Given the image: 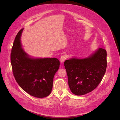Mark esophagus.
Instances as JSON below:
<instances>
[{"label": "esophagus", "mask_w": 120, "mask_h": 120, "mask_svg": "<svg viewBox=\"0 0 120 120\" xmlns=\"http://www.w3.org/2000/svg\"><path fill=\"white\" fill-rule=\"evenodd\" d=\"M67 57L66 55H62L60 58V62L61 63H63L65 61V60L67 59Z\"/></svg>", "instance_id": "1"}]
</instances>
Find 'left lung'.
Segmentation results:
<instances>
[{"label":"left lung","mask_w":120,"mask_h":120,"mask_svg":"<svg viewBox=\"0 0 120 120\" xmlns=\"http://www.w3.org/2000/svg\"><path fill=\"white\" fill-rule=\"evenodd\" d=\"M68 86L76 95H82L92 91L101 82L106 67V51L99 48L89 57L72 58L64 62Z\"/></svg>","instance_id":"obj_1"}]
</instances>
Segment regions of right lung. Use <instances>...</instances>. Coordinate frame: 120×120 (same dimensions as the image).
Instances as JSON below:
<instances>
[{
	"instance_id": "obj_1",
	"label": "right lung",
	"mask_w": 120,
	"mask_h": 120,
	"mask_svg": "<svg viewBox=\"0 0 120 120\" xmlns=\"http://www.w3.org/2000/svg\"><path fill=\"white\" fill-rule=\"evenodd\" d=\"M23 29L17 34L12 46L11 62L14 77L30 95L44 98L51 93L53 77L60 62L56 58H33L22 48L20 38Z\"/></svg>"
}]
</instances>
